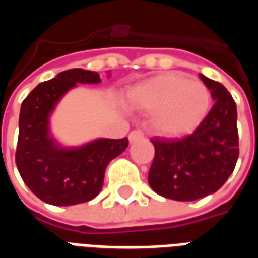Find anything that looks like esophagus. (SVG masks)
<instances>
[{"instance_id": "esophagus-1", "label": "esophagus", "mask_w": 258, "mask_h": 258, "mask_svg": "<svg viewBox=\"0 0 258 258\" xmlns=\"http://www.w3.org/2000/svg\"><path fill=\"white\" fill-rule=\"evenodd\" d=\"M142 138H144V134H142V131H138V130H134L128 134L130 142H135V141H140Z\"/></svg>"}]
</instances>
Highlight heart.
<instances>
[{
    "instance_id": "heart-1",
    "label": "heart",
    "mask_w": 258,
    "mask_h": 258,
    "mask_svg": "<svg viewBox=\"0 0 258 258\" xmlns=\"http://www.w3.org/2000/svg\"><path fill=\"white\" fill-rule=\"evenodd\" d=\"M130 110L151 113L152 130L164 138H178L199 127L210 110L211 94L200 80L168 72L141 81L125 91Z\"/></svg>"
}]
</instances>
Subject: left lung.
<instances>
[{"mask_svg":"<svg viewBox=\"0 0 258 258\" xmlns=\"http://www.w3.org/2000/svg\"><path fill=\"white\" fill-rule=\"evenodd\" d=\"M199 77L216 101L202 124L182 140H152L155 159L148 181L167 199L192 202L214 194L238 162L236 103L224 85L203 74Z\"/></svg>","mask_w":258,"mask_h":258,"instance_id":"left-lung-1","label":"left lung"}]
</instances>
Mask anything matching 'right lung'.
Here are the masks:
<instances>
[{"mask_svg": "<svg viewBox=\"0 0 258 258\" xmlns=\"http://www.w3.org/2000/svg\"><path fill=\"white\" fill-rule=\"evenodd\" d=\"M96 72L69 69L38 84L27 95L19 116L16 166L29 189L53 206L94 199L103 186L107 164L121 155L128 140L96 138L80 146H63L51 133V114L77 84H98Z\"/></svg>", "mask_w": 258, "mask_h": 258, "instance_id": "add662e5", "label": "right lung"}]
</instances>
